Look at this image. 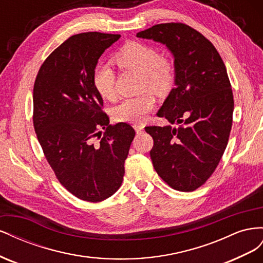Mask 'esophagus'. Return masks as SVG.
I'll list each match as a JSON object with an SVG mask.
<instances>
[{
    "mask_svg": "<svg viewBox=\"0 0 263 263\" xmlns=\"http://www.w3.org/2000/svg\"><path fill=\"white\" fill-rule=\"evenodd\" d=\"M133 127L135 128V130H136L137 134H142V133H144V126H142V125L135 124Z\"/></svg>",
    "mask_w": 263,
    "mask_h": 263,
    "instance_id": "34e87169",
    "label": "esophagus"
}]
</instances>
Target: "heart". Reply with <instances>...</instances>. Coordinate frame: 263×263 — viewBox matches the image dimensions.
I'll return each mask as SVG.
<instances>
[{"mask_svg": "<svg viewBox=\"0 0 263 263\" xmlns=\"http://www.w3.org/2000/svg\"><path fill=\"white\" fill-rule=\"evenodd\" d=\"M114 60L121 69L135 70L142 74V89L149 87L155 91H164L173 82L174 69L171 61L160 55L153 46L129 43L115 53ZM93 85L102 98L115 99V71L109 63L101 62L95 67ZM155 105L156 99L150 92L126 98L114 108V117L117 122H141Z\"/></svg>", "mask_w": 263, "mask_h": 263, "instance_id": "heart-1", "label": "heart"}]
</instances>
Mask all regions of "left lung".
Listing matches in <instances>:
<instances>
[{"label": "left lung", "instance_id": "obj_1", "mask_svg": "<svg viewBox=\"0 0 263 263\" xmlns=\"http://www.w3.org/2000/svg\"><path fill=\"white\" fill-rule=\"evenodd\" d=\"M136 36L165 45L174 57V87L157 115L181 125L145 130L154 139L157 173L172 189L191 192L212 176L228 142L234 97L226 67L209 39L185 24H158Z\"/></svg>", "mask_w": 263, "mask_h": 263}]
</instances>
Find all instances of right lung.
<instances>
[{"label":"right lung","mask_w":263,"mask_h":263,"mask_svg":"<svg viewBox=\"0 0 263 263\" xmlns=\"http://www.w3.org/2000/svg\"><path fill=\"white\" fill-rule=\"evenodd\" d=\"M119 37L97 31L71 36L44 61L34 84V128L47 161L70 193L93 203L122 185L135 137L129 124L109 125L93 85L100 57Z\"/></svg>","instance_id":"1"}]
</instances>
